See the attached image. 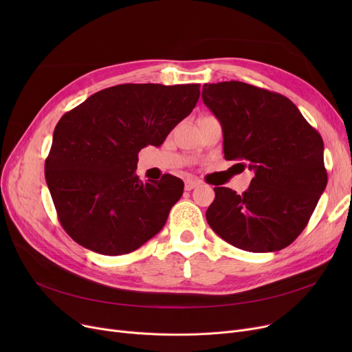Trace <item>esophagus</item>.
Returning a JSON list of instances; mask_svg holds the SVG:
<instances>
[{
    "instance_id": "esophagus-1",
    "label": "esophagus",
    "mask_w": 352,
    "mask_h": 352,
    "mask_svg": "<svg viewBox=\"0 0 352 352\" xmlns=\"http://www.w3.org/2000/svg\"><path fill=\"white\" fill-rule=\"evenodd\" d=\"M198 181H195V179H187L186 181V186H184V188H186L187 191H191V190H194L195 187H198Z\"/></svg>"
}]
</instances>
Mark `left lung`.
I'll list each match as a JSON object with an SVG mask.
<instances>
[{
  "label": "left lung",
  "instance_id": "1",
  "mask_svg": "<svg viewBox=\"0 0 352 352\" xmlns=\"http://www.w3.org/2000/svg\"><path fill=\"white\" fill-rule=\"evenodd\" d=\"M201 97L223 126L226 160L243 161L255 173L241 195L214 188L210 227L244 251L288 247L327 187L320 133L287 97L241 81L206 84Z\"/></svg>",
  "mask_w": 352,
  "mask_h": 352
}]
</instances>
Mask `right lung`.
<instances>
[{
    "label": "right lung",
    "instance_id": "right-lung-1",
    "mask_svg": "<svg viewBox=\"0 0 352 352\" xmlns=\"http://www.w3.org/2000/svg\"><path fill=\"white\" fill-rule=\"evenodd\" d=\"M199 84H121L96 92L54 129L45 179L65 232L94 252H133L158 234L184 182H142L138 153L191 114Z\"/></svg>",
    "mask_w": 352,
    "mask_h": 352
}]
</instances>
